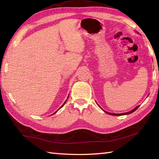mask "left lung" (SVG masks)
Here are the masks:
<instances>
[{"label":"left lung","mask_w":159,"mask_h":159,"mask_svg":"<svg viewBox=\"0 0 159 159\" xmlns=\"http://www.w3.org/2000/svg\"><path fill=\"white\" fill-rule=\"evenodd\" d=\"M139 106H137V107H135L134 108V109H133V110H132V111H129V112H127V113H120V114H116V113H108V112H107V111H104L103 109V111H104V112L105 113H108V114H109V115H112V116H124V115H127V114H130V113H132L133 112H134V111H136L138 108H139Z\"/></svg>","instance_id":"1"}]
</instances>
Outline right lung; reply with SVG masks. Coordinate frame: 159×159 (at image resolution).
Listing matches in <instances>:
<instances>
[{
  "label": "right lung",
  "instance_id": "add662e5",
  "mask_svg": "<svg viewBox=\"0 0 159 159\" xmlns=\"http://www.w3.org/2000/svg\"><path fill=\"white\" fill-rule=\"evenodd\" d=\"M67 98H68V97H67ZM66 102H64V104H63V105H62V106H61V107H63V105H64V104H65V103H66ZM58 110H59V109H58ZM58 110H57V111H58ZM57 111H56V112H57ZM56 112H55V113H56Z\"/></svg>",
  "mask_w": 159,
  "mask_h": 159
}]
</instances>
